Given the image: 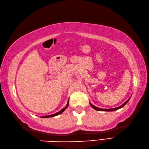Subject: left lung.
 Masks as SVG:
<instances>
[{
	"label": "left lung",
	"instance_id": "obj_1",
	"mask_svg": "<svg viewBox=\"0 0 149 149\" xmlns=\"http://www.w3.org/2000/svg\"><path fill=\"white\" fill-rule=\"evenodd\" d=\"M130 98L128 99V100L125 102V103H123V104L121 105L120 106H118V107L114 108H111V109H102V108H100L96 107V106H94L92 103H91V102H89V103H90V106H91V107H92L93 109H94L95 110H96V111H116V110H118V109H120V108H123V106L128 102V101L130 100Z\"/></svg>",
	"mask_w": 149,
	"mask_h": 149
}]
</instances>
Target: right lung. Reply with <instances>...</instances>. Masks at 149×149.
<instances>
[{
    "instance_id": "add662e5",
    "label": "right lung",
    "mask_w": 149,
    "mask_h": 149,
    "mask_svg": "<svg viewBox=\"0 0 149 149\" xmlns=\"http://www.w3.org/2000/svg\"><path fill=\"white\" fill-rule=\"evenodd\" d=\"M68 102H69V100H68V101H67V104H66V106H65V107L63 108V109H62L60 110V111H58V112H57V113H55V114H50V115H47V116H41V118H49V117H53V116H57V115H59V114H62L65 110L67 108V107L68 106Z\"/></svg>"
}]
</instances>
